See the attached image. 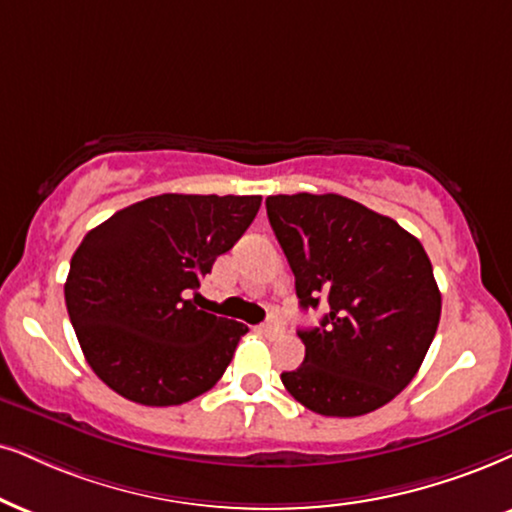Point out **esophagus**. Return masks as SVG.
Returning <instances> with one entry per match:
<instances>
[{"label": "esophagus", "instance_id": "esophagus-1", "mask_svg": "<svg viewBox=\"0 0 512 512\" xmlns=\"http://www.w3.org/2000/svg\"><path fill=\"white\" fill-rule=\"evenodd\" d=\"M260 328H262V333H264V335H278V333L283 331V323H281V319H278L276 314H271L269 319L264 321Z\"/></svg>", "mask_w": 512, "mask_h": 512}]
</instances>
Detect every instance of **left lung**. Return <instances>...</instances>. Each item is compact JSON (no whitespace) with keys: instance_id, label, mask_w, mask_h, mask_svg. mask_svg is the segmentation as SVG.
<instances>
[{"instance_id":"1","label":"left lung","mask_w":512,"mask_h":512,"mask_svg":"<svg viewBox=\"0 0 512 512\" xmlns=\"http://www.w3.org/2000/svg\"><path fill=\"white\" fill-rule=\"evenodd\" d=\"M267 215L302 309L328 312L297 331L304 361L281 373L321 416H364L411 383L442 314L428 252L394 219L338 193L269 196Z\"/></svg>"}]
</instances>
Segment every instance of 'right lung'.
Returning a JSON list of instances; mask_svg holds the SVG:
<instances>
[{
  "instance_id": "right-lung-1",
  "label": "right lung",
  "mask_w": 512,
  "mask_h": 512,
  "mask_svg": "<svg viewBox=\"0 0 512 512\" xmlns=\"http://www.w3.org/2000/svg\"><path fill=\"white\" fill-rule=\"evenodd\" d=\"M262 196L163 193L115 212L70 260L66 307L84 359L120 397L177 406L208 392L245 323L198 309L200 281Z\"/></svg>"
}]
</instances>
